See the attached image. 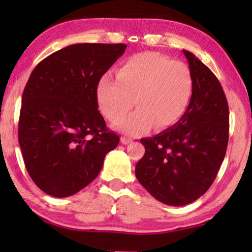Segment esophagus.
Masks as SVG:
<instances>
[{
    "mask_svg": "<svg viewBox=\"0 0 252 252\" xmlns=\"http://www.w3.org/2000/svg\"><path fill=\"white\" fill-rule=\"evenodd\" d=\"M120 142L123 144H128L132 142V139H129V137H126V136H122L120 137Z\"/></svg>",
    "mask_w": 252,
    "mask_h": 252,
    "instance_id": "esophagus-1",
    "label": "esophagus"
}]
</instances>
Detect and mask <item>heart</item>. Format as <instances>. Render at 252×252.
Segmentation results:
<instances>
[{
  "instance_id": "obj_1",
  "label": "heart",
  "mask_w": 252,
  "mask_h": 252,
  "mask_svg": "<svg viewBox=\"0 0 252 252\" xmlns=\"http://www.w3.org/2000/svg\"><path fill=\"white\" fill-rule=\"evenodd\" d=\"M194 92L190 68L158 53H141L129 57L117 71L104 74L96 95L103 115L116 122L135 104L139 109L115 124L130 135L146 132L154 125L166 128L185 115Z\"/></svg>"
}]
</instances>
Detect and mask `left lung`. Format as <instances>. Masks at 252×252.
Here are the masks:
<instances>
[{
  "mask_svg": "<svg viewBox=\"0 0 252 252\" xmlns=\"http://www.w3.org/2000/svg\"><path fill=\"white\" fill-rule=\"evenodd\" d=\"M182 53L194 78L190 103L173 126L141 139L146 153L135 166L140 184L171 206L196 201L213 184L229 130L228 104L218 79L194 54Z\"/></svg>",
  "mask_w": 252,
  "mask_h": 252,
  "instance_id": "left-lung-1",
  "label": "left lung"
}]
</instances>
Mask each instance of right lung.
<instances>
[{"mask_svg":"<svg viewBox=\"0 0 252 252\" xmlns=\"http://www.w3.org/2000/svg\"><path fill=\"white\" fill-rule=\"evenodd\" d=\"M126 44L78 43L36 65L24 89L18 141L37 187L67 197L97 177L119 136L106 128L96 88Z\"/></svg>","mask_w":252,"mask_h":252,"instance_id":"add662e5","label":"right lung"}]
</instances>
